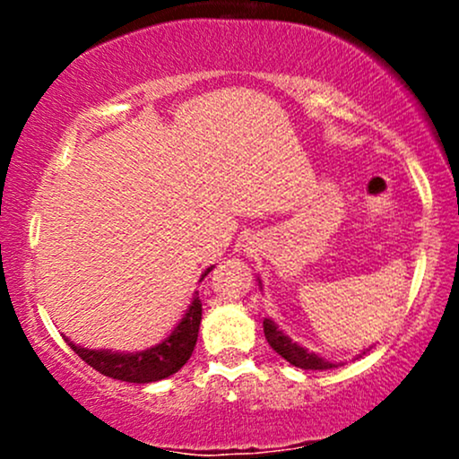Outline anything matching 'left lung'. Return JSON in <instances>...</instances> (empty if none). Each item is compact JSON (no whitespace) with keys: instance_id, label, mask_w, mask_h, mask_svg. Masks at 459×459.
I'll list each match as a JSON object with an SVG mask.
<instances>
[{"instance_id":"left-lung-1","label":"left lung","mask_w":459,"mask_h":459,"mask_svg":"<svg viewBox=\"0 0 459 459\" xmlns=\"http://www.w3.org/2000/svg\"><path fill=\"white\" fill-rule=\"evenodd\" d=\"M263 332H265V339H267V343L272 345V350L276 351V354H281L287 362H291L293 367L313 368V371L339 367L336 362L324 360V358H319L317 354H310V351L304 350V347L291 343V339H289V336H284L282 332L276 328V324H273L272 319L263 321ZM362 354H365V351H362Z\"/></svg>"}]
</instances>
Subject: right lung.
Segmentation results:
<instances>
[{"instance_id":"1","label":"right lung","mask_w":459,"mask_h":459,"mask_svg":"<svg viewBox=\"0 0 459 459\" xmlns=\"http://www.w3.org/2000/svg\"><path fill=\"white\" fill-rule=\"evenodd\" d=\"M209 272H212V267L203 273V278ZM200 319H203V304H200L198 298H194L186 317L178 321V325L170 332V336L163 339L160 345L149 347V350L138 351V354H120V351L109 350H86V347L75 345L68 339L66 343L71 345V350L86 365L97 368L103 376L123 382L149 384L172 376V373H177L189 360L194 347H196Z\"/></svg>"}]
</instances>
